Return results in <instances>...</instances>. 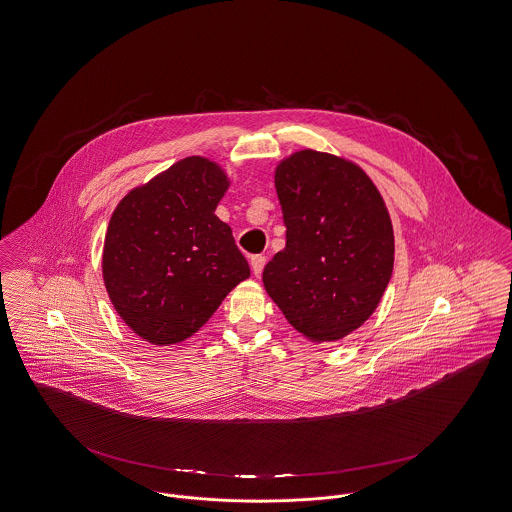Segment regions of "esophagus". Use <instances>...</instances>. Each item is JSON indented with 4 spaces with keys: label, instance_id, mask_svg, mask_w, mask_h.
I'll return each mask as SVG.
<instances>
[{
    "label": "esophagus",
    "instance_id": "esophagus-1",
    "mask_svg": "<svg viewBox=\"0 0 512 512\" xmlns=\"http://www.w3.org/2000/svg\"><path fill=\"white\" fill-rule=\"evenodd\" d=\"M250 266H252V273H254L256 277H260L264 266H266V256H262V254L252 256V258H250Z\"/></svg>",
    "mask_w": 512,
    "mask_h": 512
}]
</instances>
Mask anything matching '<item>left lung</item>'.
Wrapping results in <instances>:
<instances>
[{
  "mask_svg": "<svg viewBox=\"0 0 512 512\" xmlns=\"http://www.w3.org/2000/svg\"><path fill=\"white\" fill-rule=\"evenodd\" d=\"M285 248L264 287L289 324L312 341H336L373 312L394 268L392 223L357 165L312 149L275 171Z\"/></svg>",
  "mask_w": 512,
  "mask_h": 512,
  "instance_id": "obj_1",
  "label": "left lung"
}]
</instances>
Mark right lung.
<instances>
[{
    "instance_id": "obj_1",
    "label": "right lung",
    "mask_w": 512,
    "mask_h": 512,
    "mask_svg": "<svg viewBox=\"0 0 512 512\" xmlns=\"http://www.w3.org/2000/svg\"><path fill=\"white\" fill-rule=\"evenodd\" d=\"M227 188L215 163L186 157L114 209L104 285L139 338L155 345L190 338L250 275L231 227L215 215Z\"/></svg>"
}]
</instances>
